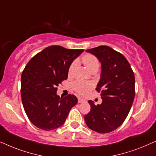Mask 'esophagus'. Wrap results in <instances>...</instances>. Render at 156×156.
<instances>
[{
  "instance_id": "esophagus-1",
  "label": "esophagus",
  "mask_w": 156,
  "mask_h": 156,
  "mask_svg": "<svg viewBox=\"0 0 156 156\" xmlns=\"http://www.w3.org/2000/svg\"><path fill=\"white\" fill-rule=\"evenodd\" d=\"M78 103H82V102L85 101V100L83 99V98H78Z\"/></svg>"
}]
</instances>
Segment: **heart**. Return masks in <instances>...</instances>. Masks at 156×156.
Listing matches in <instances>:
<instances>
[{
  "label": "heart",
  "mask_w": 156,
  "mask_h": 156,
  "mask_svg": "<svg viewBox=\"0 0 156 156\" xmlns=\"http://www.w3.org/2000/svg\"><path fill=\"white\" fill-rule=\"evenodd\" d=\"M81 60L84 66L90 73L97 71L99 68V61L94 55L91 54H85L82 56ZM77 66V62L74 61L73 63L70 65V68L68 69V74L70 76L73 73L75 69ZM91 88V84L88 83H84L81 81H77L74 83L73 88L78 94L80 95H84L87 93L90 88Z\"/></svg>",
  "instance_id": "heart-1"
}]
</instances>
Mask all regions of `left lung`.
<instances>
[{
    "label": "left lung",
    "mask_w": 156,
    "mask_h": 156,
    "mask_svg": "<svg viewBox=\"0 0 156 156\" xmlns=\"http://www.w3.org/2000/svg\"><path fill=\"white\" fill-rule=\"evenodd\" d=\"M96 57L101 65L96 90H101L102 103L96 106L89 100L86 125L98 133L114 131L127 118L135 98V76L130 65L121 53L108 46L86 50Z\"/></svg>",
    "instance_id": "1"
}]
</instances>
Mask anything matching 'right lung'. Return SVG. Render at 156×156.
Listing matches in <instances>:
<instances>
[{
  "label": "right lung",
  "mask_w": 156,
  "mask_h": 156,
  "mask_svg": "<svg viewBox=\"0 0 156 156\" xmlns=\"http://www.w3.org/2000/svg\"><path fill=\"white\" fill-rule=\"evenodd\" d=\"M83 51L50 46L26 66L21 78V100L27 117L39 129L50 131L60 127L78 102L70 94L60 98L57 86L68 78L70 65Z\"/></svg>",
  "instance_id": "right-lung-1"
}]
</instances>
